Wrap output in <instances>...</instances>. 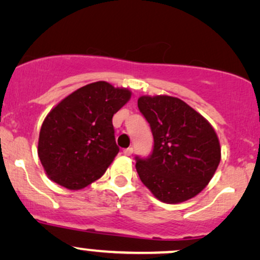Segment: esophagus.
Returning <instances> with one entry per match:
<instances>
[{"mask_svg": "<svg viewBox=\"0 0 260 260\" xmlns=\"http://www.w3.org/2000/svg\"><path fill=\"white\" fill-rule=\"evenodd\" d=\"M133 153V147H127V149L123 150L124 156H131Z\"/></svg>", "mask_w": 260, "mask_h": 260, "instance_id": "obj_1", "label": "esophagus"}]
</instances>
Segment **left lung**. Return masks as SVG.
I'll return each mask as SVG.
<instances>
[{"label":"left lung","instance_id":"1","mask_svg":"<svg viewBox=\"0 0 260 260\" xmlns=\"http://www.w3.org/2000/svg\"><path fill=\"white\" fill-rule=\"evenodd\" d=\"M138 108L150 123L153 150L136 157L141 182L160 202H186L205 188L221 160L215 129L205 117L172 96H141Z\"/></svg>","mask_w":260,"mask_h":260}]
</instances>
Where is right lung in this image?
<instances>
[{
    "label": "right lung",
    "instance_id": "1",
    "mask_svg": "<svg viewBox=\"0 0 260 260\" xmlns=\"http://www.w3.org/2000/svg\"><path fill=\"white\" fill-rule=\"evenodd\" d=\"M128 88L97 81L63 98L43 121L38 157L49 179L75 190L106 173L119 153L113 116L129 101Z\"/></svg>",
    "mask_w": 260,
    "mask_h": 260
}]
</instances>
